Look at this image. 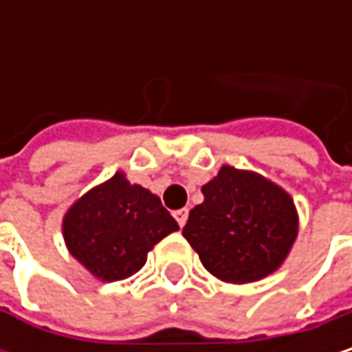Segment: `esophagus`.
Segmentation results:
<instances>
[{"label":"esophagus","instance_id":"esophagus-1","mask_svg":"<svg viewBox=\"0 0 352 352\" xmlns=\"http://www.w3.org/2000/svg\"><path fill=\"white\" fill-rule=\"evenodd\" d=\"M173 216H175L177 224L183 228V226H185V222H187V216H189V212H187V208H183V210H177V212H173Z\"/></svg>","mask_w":352,"mask_h":352}]
</instances>
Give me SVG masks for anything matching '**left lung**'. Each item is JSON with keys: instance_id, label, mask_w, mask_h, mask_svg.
I'll use <instances>...</instances> for the list:
<instances>
[{"instance_id": "obj_1", "label": "left lung", "mask_w": 352, "mask_h": 352, "mask_svg": "<svg viewBox=\"0 0 352 352\" xmlns=\"http://www.w3.org/2000/svg\"><path fill=\"white\" fill-rule=\"evenodd\" d=\"M183 236L222 281L250 283L273 273L298 236L294 199L265 177L224 165L201 187Z\"/></svg>"}]
</instances>
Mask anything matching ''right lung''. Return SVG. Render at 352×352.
<instances>
[{
    "label": "right lung",
    "instance_id": "add662e5",
    "mask_svg": "<svg viewBox=\"0 0 352 352\" xmlns=\"http://www.w3.org/2000/svg\"><path fill=\"white\" fill-rule=\"evenodd\" d=\"M175 230L161 199L122 173L85 193L63 220L69 252L102 281L138 273L148 250Z\"/></svg>",
    "mask_w": 352,
    "mask_h": 352
}]
</instances>
